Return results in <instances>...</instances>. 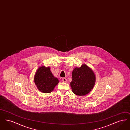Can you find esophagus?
Returning <instances> with one entry per match:
<instances>
[{
	"label": "esophagus",
	"mask_w": 130,
	"mask_h": 130,
	"mask_svg": "<svg viewBox=\"0 0 130 130\" xmlns=\"http://www.w3.org/2000/svg\"><path fill=\"white\" fill-rule=\"evenodd\" d=\"M62 81H63L64 82H67V80L66 78H63L62 79Z\"/></svg>",
	"instance_id": "1"
}]
</instances>
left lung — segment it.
I'll return each instance as SVG.
<instances>
[{"label": "left lung", "mask_w": 130, "mask_h": 130, "mask_svg": "<svg viewBox=\"0 0 130 130\" xmlns=\"http://www.w3.org/2000/svg\"><path fill=\"white\" fill-rule=\"evenodd\" d=\"M72 78L70 83L72 90L77 95L83 96L90 93L95 84V76L86 65L74 68L72 72Z\"/></svg>", "instance_id": "obj_1"}]
</instances>
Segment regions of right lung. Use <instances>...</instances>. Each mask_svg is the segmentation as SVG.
<instances>
[{"label": "right lung", "mask_w": 130, "mask_h": 130, "mask_svg": "<svg viewBox=\"0 0 130 130\" xmlns=\"http://www.w3.org/2000/svg\"><path fill=\"white\" fill-rule=\"evenodd\" d=\"M34 81L38 89L44 93H51L59 82L58 79L53 76L50 67L45 66L38 69Z\"/></svg>", "instance_id": "add662e5"}]
</instances>
